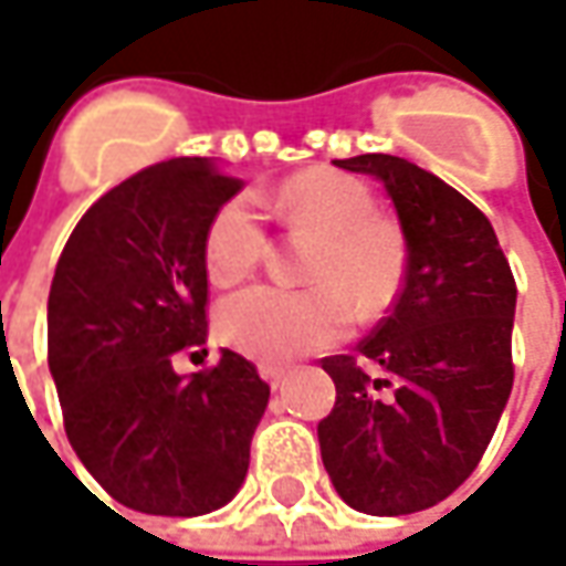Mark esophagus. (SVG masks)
I'll list each match as a JSON object with an SVG mask.
<instances>
[{"label":"esophagus","mask_w":566,"mask_h":566,"mask_svg":"<svg viewBox=\"0 0 566 566\" xmlns=\"http://www.w3.org/2000/svg\"><path fill=\"white\" fill-rule=\"evenodd\" d=\"M258 371H261V378L268 380L271 387H280L283 378H286V365H283V361H261Z\"/></svg>","instance_id":"34e87169"}]
</instances>
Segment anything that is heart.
<instances>
[{
    "label": "heart",
    "instance_id": "obj_1",
    "mask_svg": "<svg viewBox=\"0 0 566 566\" xmlns=\"http://www.w3.org/2000/svg\"><path fill=\"white\" fill-rule=\"evenodd\" d=\"M276 205L286 232L315 249L305 261L308 290L251 286L229 295L217 312V331L229 346L258 359H290L337 343L356 315L380 317L406 280V235L400 223L375 210L371 188L349 172L312 166L290 176ZM271 232L254 195H235L220 207L205 235V268L217 286H235L261 268Z\"/></svg>",
    "mask_w": 566,
    "mask_h": 566
}]
</instances>
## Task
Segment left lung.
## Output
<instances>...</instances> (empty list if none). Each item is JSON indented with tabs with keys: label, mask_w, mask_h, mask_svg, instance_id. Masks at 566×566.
<instances>
[{
	"label": "left lung",
	"mask_w": 566,
	"mask_h": 566,
	"mask_svg": "<svg viewBox=\"0 0 566 566\" xmlns=\"http://www.w3.org/2000/svg\"><path fill=\"white\" fill-rule=\"evenodd\" d=\"M406 235V280L390 315L353 356L321 359L337 402L317 422L339 497L371 516L434 507L479 467L513 387L516 280L489 217L422 166L361 154Z\"/></svg>",
	"instance_id": "1"
}]
</instances>
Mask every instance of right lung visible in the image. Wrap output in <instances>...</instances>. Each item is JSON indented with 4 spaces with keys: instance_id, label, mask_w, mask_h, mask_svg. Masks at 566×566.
<instances>
[{
    "instance_id": "add662e5",
    "label": "right lung",
    "mask_w": 566,
    "mask_h": 566,
    "mask_svg": "<svg viewBox=\"0 0 566 566\" xmlns=\"http://www.w3.org/2000/svg\"><path fill=\"white\" fill-rule=\"evenodd\" d=\"M239 188L207 157L147 166L91 205L59 254L46 359L62 422L128 511L201 516L245 482L271 387L232 349L172 371L176 353L205 346V235Z\"/></svg>"
}]
</instances>
